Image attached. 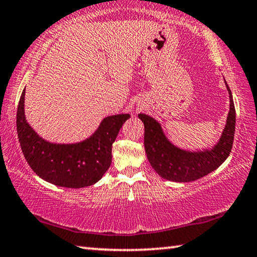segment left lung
<instances>
[{
    "label": "left lung",
    "instance_id": "left-lung-1",
    "mask_svg": "<svg viewBox=\"0 0 257 257\" xmlns=\"http://www.w3.org/2000/svg\"><path fill=\"white\" fill-rule=\"evenodd\" d=\"M229 93L230 107L224 129L219 142L210 150L191 152L179 149L169 141L159 121L139 113V119L145 127L144 145L152 168L163 179L176 182H189L216 170L230 154L232 149L236 110L232 94L225 82Z\"/></svg>",
    "mask_w": 257,
    "mask_h": 257
}]
</instances>
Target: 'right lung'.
<instances>
[{"label":"right lung","instance_id":"obj_1","mask_svg":"<svg viewBox=\"0 0 257 257\" xmlns=\"http://www.w3.org/2000/svg\"><path fill=\"white\" fill-rule=\"evenodd\" d=\"M23 90L17 111V133L26 161L38 177L55 186L82 188L101 179L112 162V144L130 114L106 116L92 136L73 144H56L42 138L25 115Z\"/></svg>","mask_w":257,"mask_h":257}]
</instances>
